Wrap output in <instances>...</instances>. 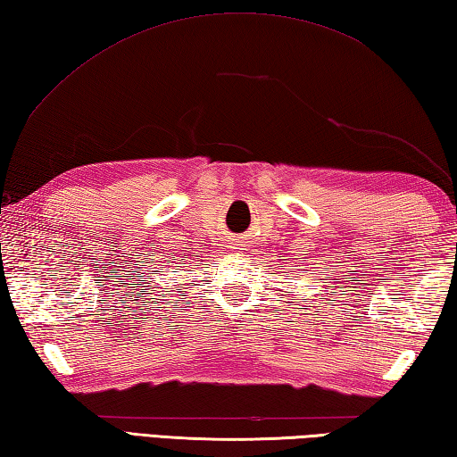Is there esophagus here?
<instances>
[{"label": "esophagus", "mask_w": 457, "mask_h": 457, "mask_svg": "<svg viewBox=\"0 0 457 457\" xmlns=\"http://www.w3.org/2000/svg\"><path fill=\"white\" fill-rule=\"evenodd\" d=\"M237 250H239V247H237Z\"/></svg>", "instance_id": "1"}]
</instances>
